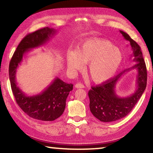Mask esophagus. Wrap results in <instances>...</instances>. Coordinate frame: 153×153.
I'll list each match as a JSON object with an SVG mask.
<instances>
[{"instance_id": "obj_1", "label": "esophagus", "mask_w": 153, "mask_h": 153, "mask_svg": "<svg viewBox=\"0 0 153 153\" xmlns=\"http://www.w3.org/2000/svg\"><path fill=\"white\" fill-rule=\"evenodd\" d=\"M75 87H76V88H84V86L82 84H81V83H77V84L75 85Z\"/></svg>"}]
</instances>
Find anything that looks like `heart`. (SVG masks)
I'll return each instance as SVG.
<instances>
[{
  "label": "heart",
  "instance_id": "heart-1",
  "mask_svg": "<svg viewBox=\"0 0 153 153\" xmlns=\"http://www.w3.org/2000/svg\"><path fill=\"white\" fill-rule=\"evenodd\" d=\"M71 71L82 70L87 64V73L93 82L103 83L112 77L120 68L123 54L107 40L92 38L84 40L76 51H69L66 56Z\"/></svg>",
  "mask_w": 153,
  "mask_h": 153
}]
</instances>
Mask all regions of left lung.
I'll list each match as a JSON object with an SVG mask.
<instances>
[{"instance_id":"obj_1","label":"left lung","mask_w":153,"mask_h":153,"mask_svg":"<svg viewBox=\"0 0 153 153\" xmlns=\"http://www.w3.org/2000/svg\"><path fill=\"white\" fill-rule=\"evenodd\" d=\"M120 33L130 43L132 51L130 58L133 57V61L136 63L102 84L92 86L89 90L90 111L96 118L102 122H112L126 117L133 109L146 87V67L141 48L128 33L121 30ZM132 69L138 71L135 92L127 97H118L115 92L116 84L123 73Z\"/></svg>"}]
</instances>
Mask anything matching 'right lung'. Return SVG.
Segmentation results:
<instances>
[{
    "label": "right lung",
    "instance_id": "add662e5",
    "mask_svg": "<svg viewBox=\"0 0 153 153\" xmlns=\"http://www.w3.org/2000/svg\"><path fill=\"white\" fill-rule=\"evenodd\" d=\"M56 32V30L46 27L25 36L17 47L9 64V79L17 105L30 117L38 120L54 121L60 117L65 111L69 92L73 90V84L56 77L40 94L27 96L17 86L16 71L25 53L45 45Z\"/></svg>",
    "mask_w": 153,
    "mask_h": 153
}]
</instances>
